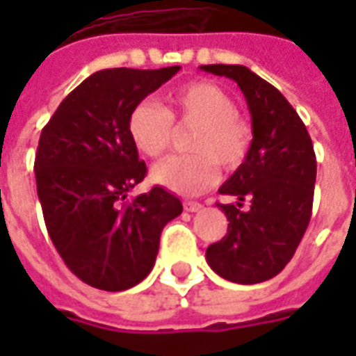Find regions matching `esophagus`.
Listing matches in <instances>:
<instances>
[{"mask_svg":"<svg viewBox=\"0 0 356 356\" xmlns=\"http://www.w3.org/2000/svg\"><path fill=\"white\" fill-rule=\"evenodd\" d=\"M202 208H204V206L198 204V202H185V209L186 211H191V213H196V211H200Z\"/></svg>","mask_w":356,"mask_h":356,"instance_id":"esophagus-1","label":"esophagus"}]
</instances>
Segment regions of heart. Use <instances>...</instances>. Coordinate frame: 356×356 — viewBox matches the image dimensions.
<instances>
[{"mask_svg":"<svg viewBox=\"0 0 356 356\" xmlns=\"http://www.w3.org/2000/svg\"><path fill=\"white\" fill-rule=\"evenodd\" d=\"M170 110L154 101L135 104L127 120L129 135L143 154L156 158L171 143L173 116L198 122L191 148L194 154L170 156L152 168L158 185L183 196H196L216 185L219 161L236 170L250 154L254 129L236 114V102L211 81H191L168 95Z\"/></svg>","mask_w":356,"mask_h":356,"instance_id":"1","label":"heart"}]
</instances>
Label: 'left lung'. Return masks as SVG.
<instances>
[{
  "label": "left lung",
  "instance_id": "1",
  "mask_svg": "<svg viewBox=\"0 0 356 356\" xmlns=\"http://www.w3.org/2000/svg\"><path fill=\"white\" fill-rule=\"evenodd\" d=\"M204 72L231 78L246 97L254 143L219 193L236 204H217L229 229L206 250L208 265L225 280L265 282L290 261L313 209L316 158L298 112L276 88L242 65H204ZM248 208L242 210L243 202Z\"/></svg>",
  "mask_w": 356,
  "mask_h": 356
}]
</instances>
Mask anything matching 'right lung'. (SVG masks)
<instances>
[{
  "label": "right lung",
  "mask_w": 356,
  "mask_h": 356,
  "mask_svg": "<svg viewBox=\"0 0 356 356\" xmlns=\"http://www.w3.org/2000/svg\"><path fill=\"white\" fill-rule=\"evenodd\" d=\"M179 70H99L43 127L34 171L45 227L66 267L93 288L122 291L145 280L162 229L183 211L162 186L125 202L147 175L129 135V114Z\"/></svg>",
  "instance_id": "obj_1"
}]
</instances>
